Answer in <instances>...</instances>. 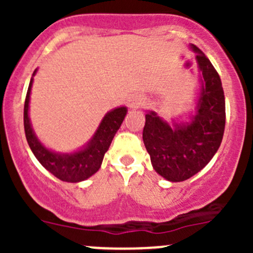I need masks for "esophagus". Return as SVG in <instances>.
I'll return each mask as SVG.
<instances>
[{"instance_id": "esophagus-1", "label": "esophagus", "mask_w": 253, "mask_h": 253, "mask_svg": "<svg viewBox=\"0 0 253 253\" xmlns=\"http://www.w3.org/2000/svg\"><path fill=\"white\" fill-rule=\"evenodd\" d=\"M144 104V99L139 95H132L128 98V106L131 109H138Z\"/></svg>"}]
</instances>
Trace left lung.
Returning a JSON list of instances; mask_svg holds the SVG:
<instances>
[{"label": "left lung", "instance_id": "8db88e82", "mask_svg": "<svg viewBox=\"0 0 253 253\" xmlns=\"http://www.w3.org/2000/svg\"><path fill=\"white\" fill-rule=\"evenodd\" d=\"M200 89L195 110L186 121L172 124L155 111H147L143 142L153 169L171 182L192 177L211 160L223 139L225 128V98L218 72L205 53L195 45Z\"/></svg>", "mask_w": 253, "mask_h": 253}]
</instances>
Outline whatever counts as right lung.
<instances>
[{"mask_svg":"<svg viewBox=\"0 0 253 253\" xmlns=\"http://www.w3.org/2000/svg\"><path fill=\"white\" fill-rule=\"evenodd\" d=\"M34 71L33 77L37 75ZM32 77L24 103V131L28 144L40 164L53 176L65 182H82L95 174L101 167L104 155L110 147L112 138L121 127L127 114L126 106H119L106 112L93 137L83 147L71 153H58L45 147L35 134L29 117L30 93L34 78Z\"/></svg>","mask_w":253,"mask_h":253,"instance_id":"add662e5","label":"right lung"}]
</instances>
